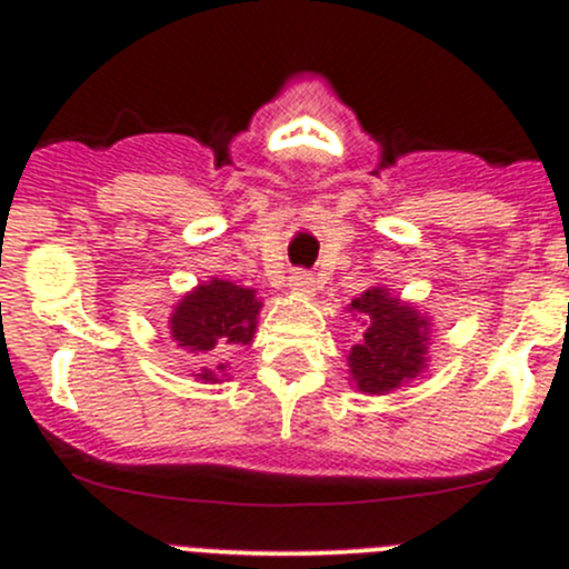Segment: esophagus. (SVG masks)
Listing matches in <instances>:
<instances>
[{
    "label": "esophagus",
    "mask_w": 569,
    "mask_h": 569,
    "mask_svg": "<svg viewBox=\"0 0 569 569\" xmlns=\"http://www.w3.org/2000/svg\"><path fill=\"white\" fill-rule=\"evenodd\" d=\"M313 283H317V280H313L311 272H306V269H295L289 278L291 291H297V295H313Z\"/></svg>",
    "instance_id": "1"
}]
</instances>
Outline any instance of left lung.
I'll return each mask as SVG.
<instances>
[{
	"label": "left lung",
	"instance_id": "left-lung-1",
	"mask_svg": "<svg viewBox=\"0 0 569 569\" xmlns=\"http://www.w3.org/2000/svg\"><path fill=\"white\" fill-rule=\"evenodd\" d=\"M352 311L371 319L363 341L352 347L349 371L366 393H388L423 369L427 321L401 306L386 289H369L352 302Z\"/></svg>",
	"mask_w": 569,
	"mask_h": 569
}]
</instances>
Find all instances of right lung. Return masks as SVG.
<instances>
[{"mask_svg":"<svg viewBox=\"0 0 569 569\" xmlns=\"http://www.w3.org/2000/svg\"><path fill=\"white\" fill-rule=\"evenodd\" d=\"M258 311L261 302L250 289L228 280H211L178 302L176 313L170 317V332L178 347L189 352H209L228 343H250ZM200 380L214 382V375L203 369Z\"/></svg>","mask_w":569,"mask_h":569,"instance_id":"right-lung-1","label":"right lung"}]
</instances>
